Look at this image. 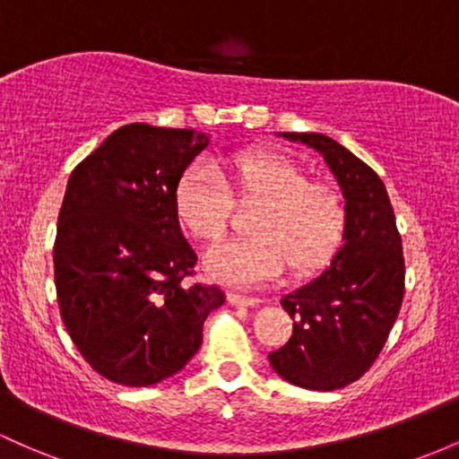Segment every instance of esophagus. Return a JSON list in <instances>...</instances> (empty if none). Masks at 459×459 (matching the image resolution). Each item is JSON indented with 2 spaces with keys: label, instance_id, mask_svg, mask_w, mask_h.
Here are the masks:
<instances>
[{
  "label": "esophagus",
  "instance_id": "1",
  "mask_svg": "<svg viewBox=\"0 0 459 459\" xmlns=\"http://www.w3.org/2000/svg\"><path fill=\"white\" fill-rule=\"evenodd\" d=\"M229 303L235 305V307H256V305H259V299L238 294V291H229Z\"/></svg>",
  "mask_w": 459,
  "mask_h": 459
}]
</instances>
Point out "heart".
Here are the masks:
<instances>
[{
    "mask_svg": "<svg viewBox=\"0 0 459 459\" xmlns=\"http://www.w3.org/2000/svg\"><path fill=\"white\" fill-rule=\"evenodd\" d=\"M218 168L226 185L206 160H195L174 189L176 218L203 241L226 235L230 198L259 204L248 224L253 238L230 241L209 255L206 270L213 279L248 285L283 268L291 279H305L333 259L344 239L346 209L331 185L307 180L299 163L264 150L224 156Z\"/></svg>",
    "mask_w": 459,
    "mask_h": 459,
    "instance_id": "heart-1",
    "label": "heart"
}]
</instances>
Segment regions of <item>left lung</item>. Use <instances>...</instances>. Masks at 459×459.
<instances>
[{
    "label": "left lung",
    "mask_w": 459,
    "mask_h": 459,
    "mask_svg": "<svg viewBox=\"0 0 459 459\" xmlns=\"http://www.w3.org/2000/svg\"><path fill=\"white\" fill-rule=\"evenodd\" d=\"M325 156L346 204L344 246L281 305L294 320L270 366L290 384L331 392L359 379L384 349L405 294V261L384 180L326 134L281 133Z\"/></svg>",
    "instance_id": "1"
}]
</instances>
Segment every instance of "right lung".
<instances>
[{
    "instance_id": "add662e5",
    "label": "right lung",
    "mask_w": 459,
    "mask_h": 459,
    "mask_svg": "<svg viewBox=\"0 0 459 459\" xmlns=\"http://www.w3.org/2000/svg\"><path fill=\"white\" fill-rule=\"evenodd\" d=\"M209 137L128 124L69 176L54 241L60 316L104 379L145 387L183 368L203 344L218 285H189L198 256L180 233L174 189Z\"/></svg>"
}]
</instances>
